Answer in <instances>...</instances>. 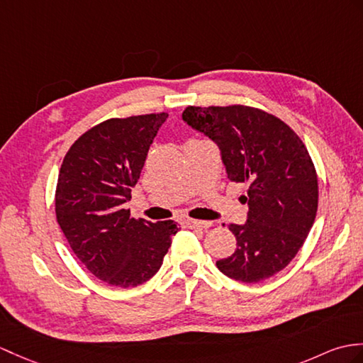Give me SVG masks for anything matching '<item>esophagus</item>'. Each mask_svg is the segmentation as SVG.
Returning <instances> with one entry per match:
<instances>
[{"mask_svg":"<svg viewBox=\"0 0 363 363\" xmlns=\"http://www.w3.org/2000/svg\"><path fill=\"white\" fill-rule=\"evenodd\" d=\"M185 224H187L190 229H207V227L212 225L210 221H199V220H185Z\"/></svg>","mask_w":363,"mask_h":363,"instance_id":"esophagus-1","label":"esophagus"}]
</instances>
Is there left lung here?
Instances as JSON below:
<instances>
[{"label": "left lung", "mask_w": 363, "mask_h": 363, "mask_svg": "<svg viewBox=\"0 0 363 363\" xmlns=\"http://www.w3.org/2000/svg\"><path fill=\"white\" fill-rule=\"evenodd\" d=\"M182 119L218 143L227 178L246 184L247 223L229 225L237 249L216 261L218 269L244 283L283 271L317 215V172L305 143L288 123L254 106H187Z\"/></svg>", "instance_id": "1"}]
</instances>
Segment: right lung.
<instances>
[{
  "mask_svg": "<svg viewBox=\"0 0 363 363\" xmlns=\"http://www.w3.org/2000/svg\"><path fill=\"white\" fill-rule=\"evenodd\" d=\"M168 113L113 117L92 126L65 155L55 215L88 271L111 286L134 288L162 264L178 224L131 216V198L148 148Z\"/></svg>",
  "mask_w": 363,
  "mask_h": 363,
  "instance_id": "right-lung-1",
  "label": "right lung"
}]
</instances>
